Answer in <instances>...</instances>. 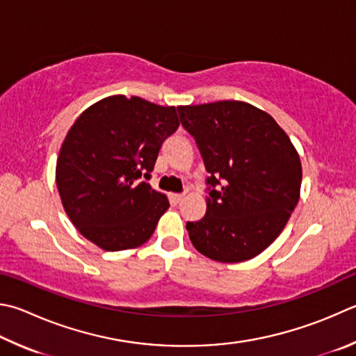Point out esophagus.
Returning <instances> with one entry per match:
<instances>
[{
	"mask_svg": "<svg viewBox=\"0 0 356 356\" xmlns=\"http://www.w3.org/2000/svg\"><path fill=\"white\" fill-rule=\"evenodd\" d=\"M185 197V195H171V199H172V202L174 204H179V202H182V199Z\"/></svg>",
	"mask_w": 356,
	"mask_h": 356,
	"instance_id": "obj_1",
	"label": "esophagus"
}]
</instances>
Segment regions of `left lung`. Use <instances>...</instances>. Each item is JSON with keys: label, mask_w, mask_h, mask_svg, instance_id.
Instances as JSON below:
<instances>
[{"label": "left lung", "mask_w": 356, "mask_h": 356, "mask_svg": "<svg viewBox=\"0 0 356 356\" xmlns=\"http://www.w3.org/2000/svg\"><path fill=\"white\" fill-rule=\"evenodd\" d=\"M177 111L210 174L205 216L186 222L190 240L215 261L250 260L282 234L299 202V154L273 116L248 102Z\"/></svg>", "instance_id": "1"}]
</instances>
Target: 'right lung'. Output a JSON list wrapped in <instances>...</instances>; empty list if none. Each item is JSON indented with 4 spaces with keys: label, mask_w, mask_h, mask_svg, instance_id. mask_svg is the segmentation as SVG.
I'll use <instances>...</instances> for the list:
<instances>
[{
    "label": "right lung",
    "mask_w": 356,
    "mask_h": 356,
    "mask_svg": "<svg viewBox=\"0 0 356 356\" xmlns=\"http://www.w3.org/2000/svg\"><path fill=\"white\" fill-rule=\"evenodd\" d=\"M177 127L176 107L124 95L95 102L74 121L57 157L56 184L88 241L115 252L149 240L170 202L147 180Z\"/></svg>",
    "instance_id": "right-lung-1"
}]
</instances>
